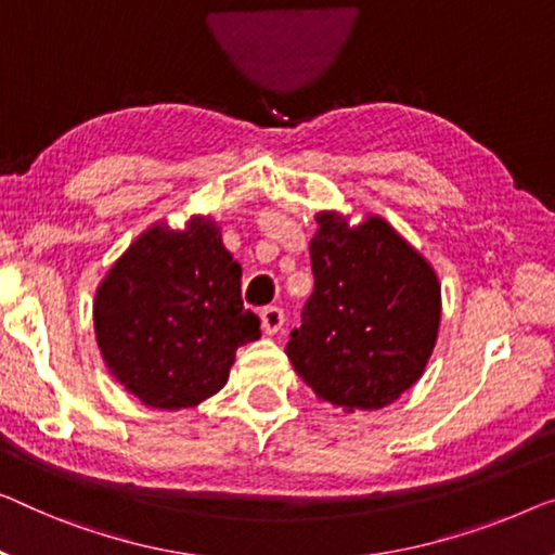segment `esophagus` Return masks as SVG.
<instances>
[{"instance_id":"34e87169","label":"esophagus","mask_w":555,"mask_h":555,"mask_svg":"<svg viewBox=\"0 0 555 555\" xmlns=\"http://www.w3.org/2000/svg\"><path fill=\"white\" fill-rule=\"evenodd\" d=\"M284 326V311L279 309V306H267V309H261V328L263 334H276Z\"/></svg>"}]
</instances>
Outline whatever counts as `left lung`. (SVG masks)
<instances>
[{
    "mask_svg": "<svg viewBox=\"0 0 555 555\" xmlns=\"http://www.w3.org/2000/svg\"><path fill=\"white\" fill-rule=\"evenodd\" d=\"M309 244L313 294L286 357L319 399L346 413L376 411L418 382L441 324V284L431 263L386 219L351 227L317 214Z\"/></svg>",
    "mask_w": 555,
    "mask_h": 555,
    "instance_id": "obj_1",
    "label": "left lung"
}]
</instances>
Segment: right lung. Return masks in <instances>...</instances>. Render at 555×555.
Here are the masks:
<instances>
[{"mask_svg":"<svg viewBox=\"0 0 555 555\" xmlns=\"http://www.w3.org/2000/svg\"><path fill=\"white\" fill-rule=\"evenodd\" d=\"M244 309L242 267L211 217L167 221L134 238L96 288V344L112 376L144 406L177 411L229 382L238 346L261 336Z\"/></svg>","mask_w":555,"mask_h":555,"instance_id":"1","label":"right lung"}]
</instances>
